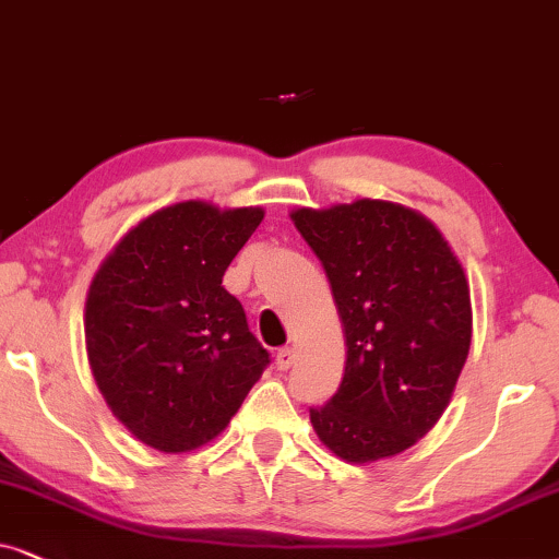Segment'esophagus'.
Instances as JSON below:
<instances>
[{
	"label": "esophagus",
	"mask_w": 559,
	"mask_h": 559,
	"mask_svg": "<svg viewBox=\"0 0 559 559\" xmlns=\"http://www.w3.org/2000/svg\"><path fill=\"white\" fill-rule=\"evenodd\" d=\"M296 360V349L294 347H281L278 353H275V368L278 370H288L294 366Z\"/></svg>",
	"instance_id": "1"
}]
</instances>
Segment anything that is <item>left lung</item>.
<instances>
[{
	"label": "left lung",
	"mask_w": 559,
	"mask_h": 559,
	"mask_svg": "<svg viewBox=\"0 0 559 559\" xmlns=\"http://www.w3.org/2000/svg\"><path fill=\"white\" fill-rule=\"evenodd\" d=\"M292 222L322 260L347 347L311 427L345 463L399 455L440 421L471 353L463 265L435 222L383 199L299 206Z\"/></svg>",
	"instance_id": "1"
}]
</instances>
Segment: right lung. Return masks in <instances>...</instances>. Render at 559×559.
Returning a JSON list of instances; mask_svg holds the SVG:
<instances>
[{
  "label": "right lung",
  "mask_w": 559,
  "mask_h": 559,
  "mask_svg": "<svg viewBox=\"0 0 559 559\" xmlns=\"http://www.w3.org/2000/svg\"><path fill=\"white\" fill-rule=\"evenodd\" d=\"M263 206L189 199L140 219L86 294V355L104 401L147 448L178 455L222 435L263 376L267 349L222 275Z\"/></svg>",
  "instance_id": "1"
}]
</instances>
